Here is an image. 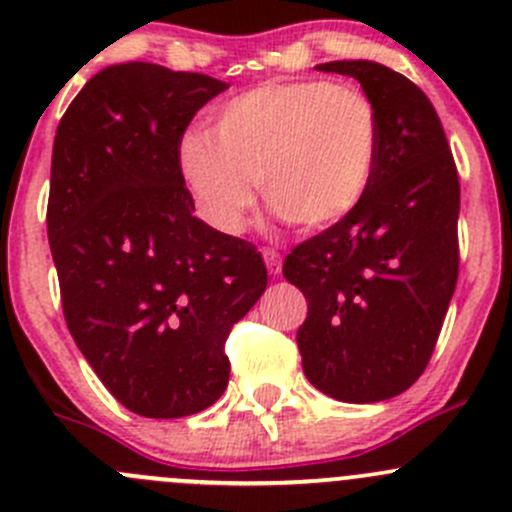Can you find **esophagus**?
Returning <instances> with one entry per match:
<instances>
[{
    "label": "esophagus",
    "mask_w": 512,
    "mask_h": 512,
    "mask_svg": "<svg viewBox=\"0 0 512 512\" xmlns=\"http://www.w3.org/2000/svg\"><path fill=\"white\" fill-rule=\"evenodd\" d=\"M262 257H265L267 270H270L272 275H280V272H282V257H280V252L270 250V247H265V250H262Z\"/></svg>",
    "instance_id": "1"
}]
</instances>
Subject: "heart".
Masks as SVG:
<instances>
[{
	"label": "heart",
	"mask_w": 512,
	"mask_h": 512,
	"mask_svg": "<svg viewBox=\"0 0 512 512\" xmlns=\"http://www.w3.org/2000/svg\"><path fill=\"white\" fill-rule=\"evenodd\" d=\"M376 153L379 116L364 91L327 79L270 81L227 101L213 133H183L178 168L215 230H242L255 183L287 225L324 230L364 200Z\"/></svg>",
	"instance_id": "obj_1"
}]
</instances>
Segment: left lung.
Listing matches in <instances>:
<instances>
[{
    "label": "left lung",
    "mask_w": 512,
    "mask_h": 512,
    "mask_svg": "<svg viewBox=\"0 0 512 512\" xmlns=\"http://www.w3.org/2000/svg\"><path fill=\"white\" fill-rule=\"evenodd\" d=\"M354 76L379 116V153L364 200L299 242L282 275L307 299L302 369L349 404L391 399L423 374L458 280L461 183L436 108L399 71L329 61Z\"/></svg>",
    "instance_id": "obj_1"
}]
</instances>
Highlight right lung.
<instances>
[{
  "mask_svg": "<svg viewBox=\"0 0 512 512\" xmlns=\"http://www.w3.org/2000/svg\"><path fill=\"white\" fill-rule=\"evenodd\" d=\"M227 89L193 71L108 66L66 108L46 208L66 327L128 411L180 418L230 379L225 339L267 287L255 245L195 218L178 143Z\"/></svg>",
  "mask_w": 512,
  "mask_h": 512,
  "instance_id": "obj_1",
  "label": "right lung"
}]
</instances>
